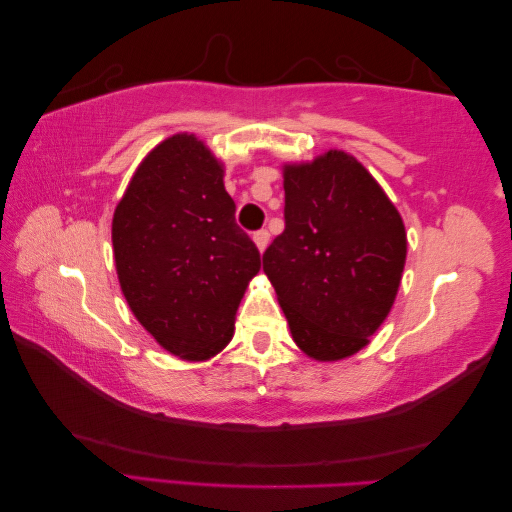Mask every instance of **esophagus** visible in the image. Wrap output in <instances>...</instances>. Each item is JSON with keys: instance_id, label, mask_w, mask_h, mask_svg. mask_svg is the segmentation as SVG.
<instances>
[{"instance_id": "1", "label": "esophagus", "mask_w": 512, "mask_h": 512, "mask_svg": "<svg viewBox=\"0 0 512 512\" xmlns=\"http://www.w3.org/2000/svg\"><path fill=\"white\" fill-rule=\"evenodd\" d=\"M254 243H256V247L260 249V252H265V247L269 245V232H267V229H258V232H254Z\"/></svg>"}]
</instances>
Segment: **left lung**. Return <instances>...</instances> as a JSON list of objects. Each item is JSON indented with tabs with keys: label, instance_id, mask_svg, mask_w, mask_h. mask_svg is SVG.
Wrapping results in <instances>:
<instances>
[{
	"label": "left lung",
	"instance_id": "left-lung-1",
	"mask_svg": "<svg viewBox=\"0 0 512 512\" xmlns=\"http://www.w3.org/2000/svg\"><path fill=\"white\" fill-rule=\"evenodd\" d=\"M404 258L402 218L353 156L331 150L285 168V229L263 269L307 356L342 360L369 342L391 311Z\"/></svg>",
	"mask_w": 512,
	"mask_h": 512
}]
</instances>
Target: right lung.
Returning <instances> with one entry per match:
<instances>
[{"label": "right lung", "mask_w": 512, "mask_h": 512, "mask_svg": "<svg viewBox=\"0 0 512 512\" xmlns=\"http://www.w3.org/2000/svg\"><path fill=\"white\" fill-rule=\"evenodd\" d=\"M112 245L123 296L161 347L205 360L232 340L260 252L236 223L221 165L192 134L145 156L114 212Z\"/></svg>", "instance_id": "1"}]
</instances>
